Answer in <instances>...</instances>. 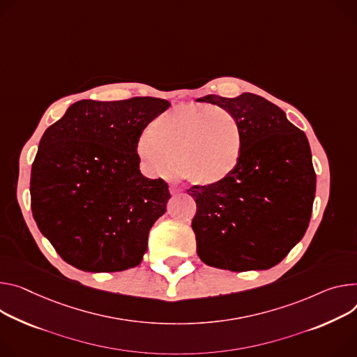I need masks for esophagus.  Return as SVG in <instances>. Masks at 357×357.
Here are the masks:
<instances>
[{"instance_id":"esophagus-1","label":"esophagus","mask_w":357,"mask_h":357,"mask_svg":"<svg viewBox=\"0 0 357 357\" xmlns=\"http://www.w3.org/2000/svg\"><path fill=\"white\" fill-rule=\"evenodd\" d=\"M169 190H171L172 195H178V193L182 192V189H181L179 186H176V185H171V186H169Z\"/></svg>"}]
</instances>
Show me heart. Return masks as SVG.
I'll return each instance as SVG.
<instances>
[{
	"mask_svg": "<svg viewBox=\"0 0 357 357\" xmlns=\"http://www.w3.org/2000/svg\"><path fill=\"white\" fill-rule=\"evenodd\" d=\"M242 128L219 107L183 104L153 118L138 153L153 176H172L179 162L183 176L209 186L228 178L239 164Z\"/></svg>",
	"mask_w": 357,
	"mask_h": 357,
	"instance_id": "b5f03b06",
	"label": "heart"
}]
</instances>
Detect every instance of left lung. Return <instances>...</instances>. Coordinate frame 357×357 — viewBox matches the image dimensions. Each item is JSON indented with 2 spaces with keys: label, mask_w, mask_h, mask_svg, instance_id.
I'll use <instances>...</instances> for the list:
<instances>
[{
  "label": "left lung",
  "mask_w": 357,
  "mask_h": 357,
  "mask_svg": "<svg viewBox=\"0 0 357 357\" xmlns=\"http://www.w3.org/2000/svg\"><path fill=\"white\" fill-rule=\"evenodd\" d=\"M239 121L242 153L222 182L188 189L197 202L192 229L209 266L232 272L278 265L305 235L312 216L316 174L303 131L262 96L206 95Z\"/></svg>",
  "instance_id": "left-lung-1"
}]
</instances>
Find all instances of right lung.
Masks as SVG:
<instances>
[{"instance_id":"right-lung-1","label":"right lung","mask_w":357,"mask_h":357,"mask_svg":"<svg viewBox=\"0 0 357 357\" xmlns=\"http://www.w3.org/2000/svg\"><path fill=\"white\" fill-rule=\"evenodd\" d=\"M167 100H82L44 132L31 169V209L56 253L85 272L141 264L152 225L171 198L164 179L145 178L137 152Z\"/></svg>"}]
</instances>
